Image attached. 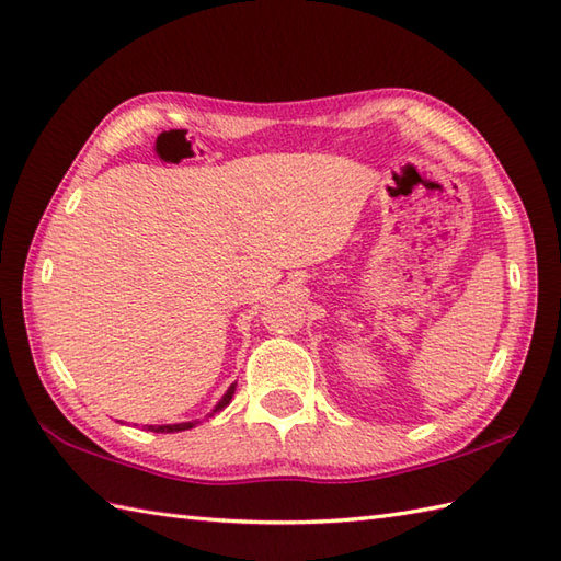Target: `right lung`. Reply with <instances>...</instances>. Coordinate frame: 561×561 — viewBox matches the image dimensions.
Masks as SVG:
<instances>
[{
	"label": "right lung",
	"mask_w": 561,
	"mask_h": 561,
	"mask_svg": "<svg viewBox=\"0 0 561 561\" xmlns=\"http://www.w3.org/2000/svg\"><path fill=\"white\" fill-rule=\"evenodd\" d=\"M233 392H236V383H231L229 386V390H226L224 392V398L217 402V404H214V410L209 412V416L211 414H217V412H221L224 408H226V404H229L231 402V398H233ZM199 422L197 420H193V422H181V424H147V428H149V432H157V434H173V432H185V428H193V426H197Z\"/></svg>",
	"instance_id": "obj_1"
}]
</instances>
